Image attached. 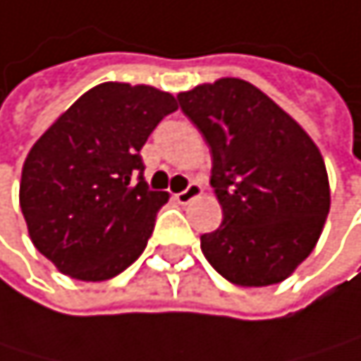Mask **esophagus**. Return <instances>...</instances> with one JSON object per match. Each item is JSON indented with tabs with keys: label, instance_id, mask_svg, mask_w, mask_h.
<instances>
[{
	"label": "esophagus",
	"instance_id": "esophagus-1",
	"mask_svg": "<svg viewBox=\"0 0 361 361\" xmlns=\"http://www.w3.org/2000/svg\"><path fill=\"white\" fill-rule=\"evenodd\" d=\"M201 192H203L201 184H199V182H190V184L186 186V190H182V192H177V195H175V199H177L179 203H182V205H186V203H190L192 199H197Z\"/></svg>",
	"mask_w": 361,
	"mask_h": 361
}]
</instances>
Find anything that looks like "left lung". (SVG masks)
I'll list each match as a JSON object with an SVG mask.
<instances>
[{"instance_id": "obj_1", "label": "left lung", "mask_w": 361, "mask_h": 361, "mask_svg": "<svg viewBox=\"0 0 361 361\" xmlns=\"http://www.w3.org/2000/svg\"><path fill=\"white\" fill-rule=\"evenodd\" d=\"M212 152L222 224L201 235L212 267L242 287L282 282L312 252L327 212L325 162L274 100L242 79L177 96Z\"/></svg>"}]
</instances>
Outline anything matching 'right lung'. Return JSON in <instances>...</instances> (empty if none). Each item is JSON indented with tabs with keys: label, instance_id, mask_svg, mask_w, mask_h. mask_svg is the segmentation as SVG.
<instances>
[{
	"label": "right lung",
	"instance_id": "1",
	"mask_svg": "<svg viewBox=\"0 0 361 361\" xmlns=\"http://www.w3.org/2000/svg\"><path fill=\"white\" fill-rule=\"evenodd\" d=\"M173 111L166 92L102 83L36 141L23 164L20 212L61 274L109 280L145 250L169 195L145 184L141 147Z\"/></svg>",
	"mask_w": 361,
	"mask_h": 361
}]
</instances>
